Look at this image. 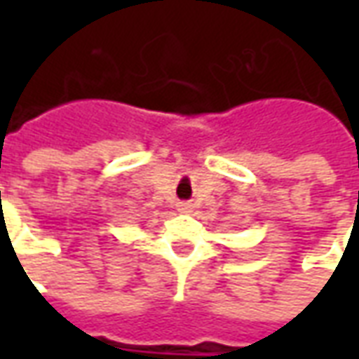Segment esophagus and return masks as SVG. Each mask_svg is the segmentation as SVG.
<instances>
[{"mask_svg":"<svg viewBox=\"0 0 359 359\" xmlns=\"http://www.w3.org/2000/svg\"><path fill=\"white\" fill-rule=\"evenodd\" d=\"M179 210L182 211V213H190V211H192V203H188V202L179 203Z\"/></svg>","mask_w":359,"mask_h":359,"instance_id":"esophagus-1","label":"esophagus"}]
</instances>
